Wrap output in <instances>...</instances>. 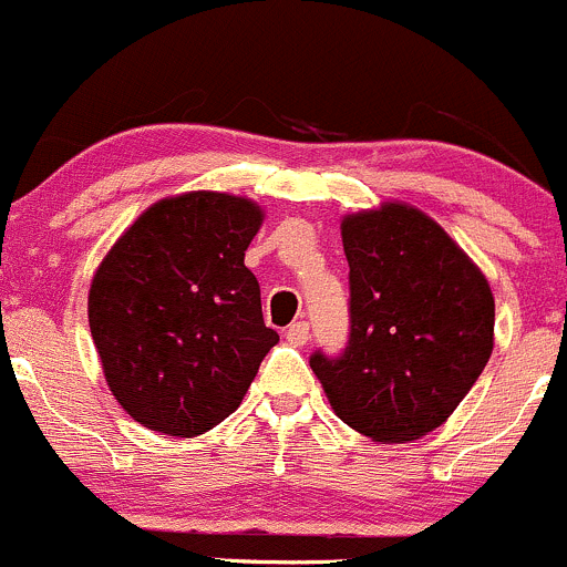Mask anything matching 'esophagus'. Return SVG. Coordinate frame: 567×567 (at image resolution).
I'll return each instance as SVG.
<instances>
[{
	"mask_svg": "<svg viewBox=\"0 0 567 567\" xmlns=\"http://www.w3.org/2000/svg\"><path fill=\"white\" fill-rule=\"evenodd\" d=\"M308 336H311V327H308V322H295L286 327V338H289V343H295V347L308 343Z\"/></svg>",
	"mask_w": 567,
	"mask_h": 567,
	"instance_id": "obj_1",
	"label": "esophagus"
}]
</instances>
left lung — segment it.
I'll return each mask as SVG.
<instances>
[{"mask_svg":"<svg viewBox=\"0 0 567 567\" xmlns=\"http://www.w3.org/2000/svg\"><path fill=\"white\" fill-rule=\"evenodd\" d=\"M349 343L311 354L332 412L373 442L440 429L494 349V295L436 220L401 202L341 220Z\"/></svg>","mask_w":567,"mask_h":567,"instance_id":"8db88e82","label":"left lung"}]
</instances>
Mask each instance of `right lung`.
<instances>
[{
  "label": "right lung",
  "instance_id": "right-lung-1",
  "mask_svg": "<svg viewBox=\"0 0 567 567\" xmlns=\"http://www.w3.org/2000/svg\"><path fill=\"white\" fill-rule=\"evenodd\" d=\"M265 213L190 190L144 209L90 286V330L120 406L144 429L198 436L240 406L278 332L245 250Z\"/></svg>",
  "mask_w": 567,
  "mask_h": 567
}]
</instances>
